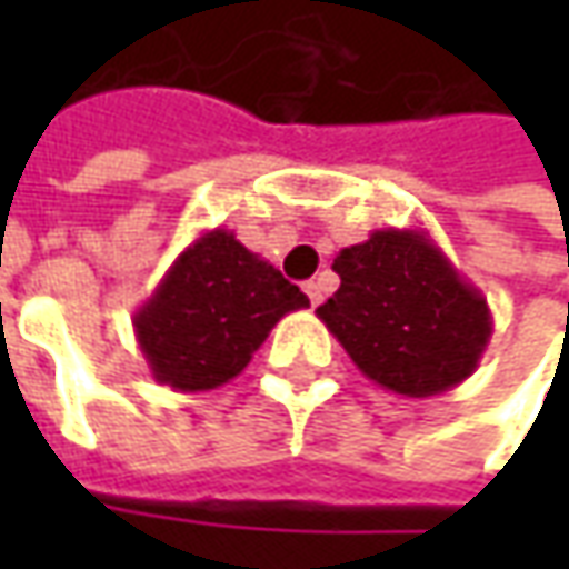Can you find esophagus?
Returning <instances> with one entry per match:
<instances>
[{"label": "esophagus", "instance_id": "esophagus-1", "mask_svg": "<svg viewBox=\"0 0 569 569\" xmlns=\"http://www.w3.org/2000/svg\"><path fill=\"white\" fill-rule=\"evenodd\" d=\"M303 291H307V297H310V303H313V307L322 303V284H319V281H307V284H303Z\"/></svg>", "mask_w": 569, "mask_h": 569}]
</instances>
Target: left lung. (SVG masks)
<instances>
[{
  "label": "left lung",
  "mask_w": 569,
  "mask_h": 569,
  "mask_svg": "<svg viewBox=\"0 0 569 569\" xmlns=\"http://www.w3.org/2000/svg\"><path fill=\"white\" fill-rule=\"evenodd\" d=\"M332 269L341 284L317 317L367 380L427 399L475 373L491 341V310L427 230H373Z\"/></svg>",
  "instance_id": "obj_1"
}]
</instances>
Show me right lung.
<instances>
[{"label": "right lung", "mask_w": 569, "mask_h": 569, "mask_svg": "<svg viewBox=\"0 0 569 569\" xmlns=\"http://www.w3.org/2000/svg\"><path fill=\"white\" fill-rule=\"evenodd\" d=\"M310 307L272 262L230 230H206L173 259L132 326L148 370L177 392L233 380L284 313Z\"/></svg>", "instance_id": "right-lung-1"}]
</instances>
